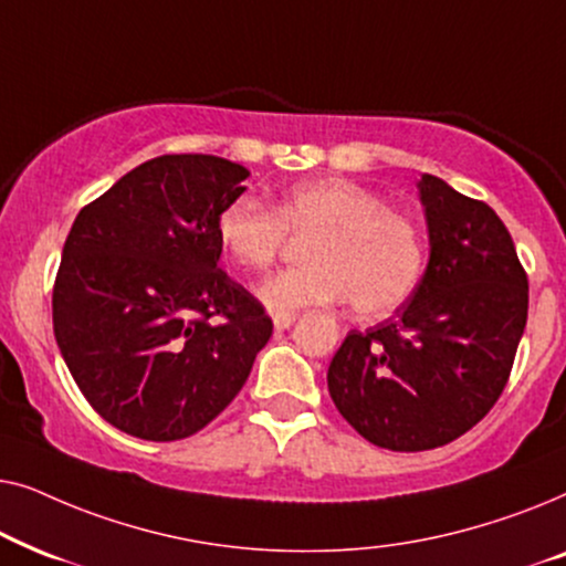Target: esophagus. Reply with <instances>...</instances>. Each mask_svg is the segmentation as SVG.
Segmentation results:
<instances>
[{
	"instance_id": "1",
	"label": "esophagus",
	"mask_w": 566,
	"mask_h": 566,
	"mask_svg": "<svg viewBox=\"0 0 566 566\" xmlns=\"http://www.w3.org/2000/svg\"><path fill=\"white\" fill-rule=\"evenodd\" d=\"M298 319V314L296 312H275L273 314V324H275V329H289L293 322Z\"/></svg>"
}]
</instances>
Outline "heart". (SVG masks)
I'll return each mask as SVG.
<instances>
[{"instance_id": "b5f03b06", "label": "heart", "mask_w": 566, "mask_h": 566, "mask_svg": "<svg viewBox=\"0 0 566 566\" xmlns=\"http://www.w3.org/2000/svg\"><path fill=\"white\" fill-rule=\"evenodd\" d=\"M285 234H312L304 244L308 262L260 285L262 301L273 308L350 298L360 316L391 314L417 291L428 260L422 227L412 216L339 177L293 185L273 208L239 196L216 221L223 254L254 273L273 265Z\"/></svg>"}]
</instances>
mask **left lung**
<instances>
[{"mask_svg": "<svg viewBox=\"0 0 566 566\" xmlns=\"http://www.w3.org/2000/svg\"><path fill=\"white\" fill-rule=\"evenodd\" d=\"M430 262L397 316L353 329L327 370L329 397L363 438L430 451L494 407L528 319V275L484 200L422 175Z\"/></svg>", "mask_w": 566, "mask_h": 566, "instance_id": "8db88e82", "label": "left lung"}]
</instances>
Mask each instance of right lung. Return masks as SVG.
Segmentation results:
<instances>
[{
	"label": "right lung",
	"mask_w": 566,
	"mask_h": 566,
	"mask_svg": "<svg viewBox=\"0 0 566 566\" xmlns=\"http://www.w3.org/2000/svg\"><path fill=\"white\" fill-rule=\"evenodd\" d=\"M247 177L211 154H165L74 219L53 335L90 407L128 436H196L242 391L273 335L265 306L219 268L216 221Z\"/></svg>",
	"instance_id": "right-lung-1"
}]
</instances>
